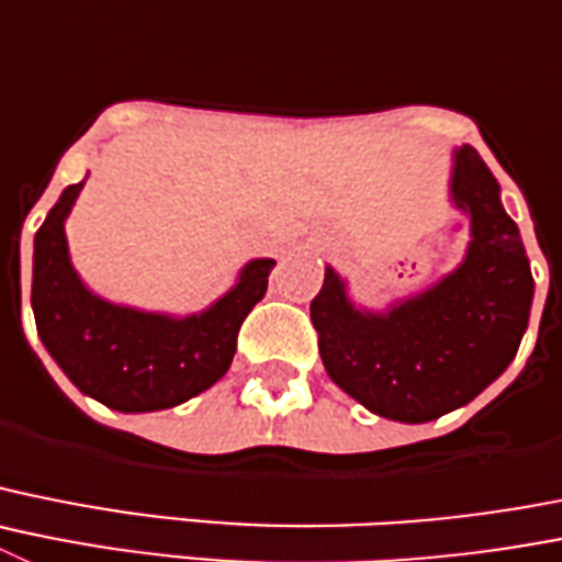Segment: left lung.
Instances as JSON below:
<instances>
[{
	"label": "left lung",
	"mask_w": 562,
	"mask_h": 562,
	"mask_svg": "<svg viewBox=\"0 0 562 562\" xmlns=\"http://www.w3.org/2000/svg\"><path fill=\"white\" fill-rule=\"evenodd\" d=\"M449 198L471 220L460 265L387 308L357 306L326 267L312 323L326 373L379 418L426 424L473 401L516 359L535 281L502 189L471 144L451 156Z\"/></svg>",
	"instance_id": "left-lung-1"
}]
</instances>
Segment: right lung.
<instances>
[{
  "label": "right lung",
  "instance_id": "1",
  "mask_svg": "<svg viewBox=\"0 0 562 562\" xmlns=\"http://www.w3.org/2000/svg\"><path fill=\"white\" fill-rule=\"evenodd\" d=\"M82 183L64 189L35 234L33 315L38 337L82 395L116 412H158L220 382L239 326L265 297L276 259H250L223 297L194 315L111 303L71 267L66 217Z\"/></svg>",
  "mask_w": 562,
  "mask_h": 562
}]
</instances>
